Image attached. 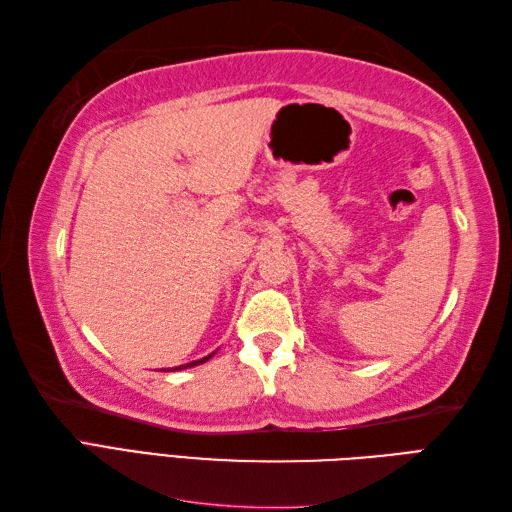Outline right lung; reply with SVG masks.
<instances>
[{
    "mask_svg": "<svg viewBox=\"0 0 512 512\" xmlns=\"http://www.w3.org/2000/svg\"><path fill=\"white\" fill-rule=\"evenodd\" d=\"M215 354V352H213ZM213 354H210V356H206V358H199V360H193V363H186V365H180V367H173V371H176V369H189V367H195V365H202V363H206V360L208 358H213Z\"/></svg>",
    "mask_w": 512,
    "mask_h": 512,
    "instance_id": "right-lung-1",
    "label": "right lung"
}]
</instances>
